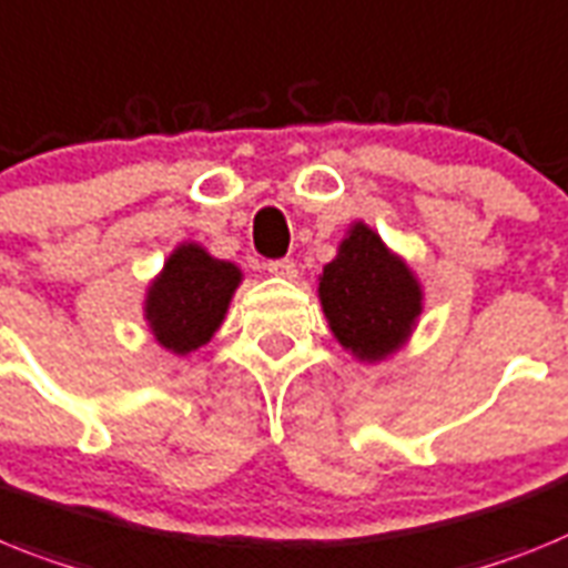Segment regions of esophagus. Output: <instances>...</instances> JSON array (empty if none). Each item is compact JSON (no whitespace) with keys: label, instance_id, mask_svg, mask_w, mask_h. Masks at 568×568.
Returning a JSON list of instances; mask_svg holds the SVG:
<instances>
[{"label":"esophagus","instance_id":"1","mask_svg":"<svg viewBox=\"0 0 568 568\" xmlns=\"http://www.w3.org/2000/svg\"><path fill=\"white\" fill-rule=\"evenodd\" d=\"M268 274L280 276V280H294L297 276V265L292 260H274L268 262Z\"/></svg>","mask_w":568,"mask_h":568}]
</instances>
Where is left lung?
<instances>
[{"label": "left lung", "instance_id": "left-lung-1", "mask_svg": "<svg viewBox=\"0 0 568 568\" xmlns=\"http://www.w3.org/2000/svg\"><path fill=\"white\" fill-rule=\"evenodd\" d=\"M317 297L335 341L361 364L402 352L424 312L416 271L361 219L346 227L335 260L323 265Z\"/></svg>", "mask_w": 568, "mask_h": 568}]
</instances>
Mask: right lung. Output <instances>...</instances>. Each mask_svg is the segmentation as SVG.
Instances as JSON below:
<instances>
[{
	"instance_id": "right-lung-1",
	"label": "right lung",
	"mask_w": 568,
	"mask_h": 568,
	"mask_svg": "<svg viewBox=\"0 0 568 568\" xmlns=\"http://www.w3.org/2000/svg\"><path fill=\"white\" fill-rule=\"evenodd\" d=\"M242 283L236 262L216 260L199 242H179L144 294V321L161 349L187 357L211 343Z\"/></svg>"
}]
</instances>
